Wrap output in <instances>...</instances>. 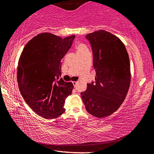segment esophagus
<instances>
[{
  "mask_svg": "<svg viewBox=\"0 0 154 154\" xmlns=\"http://www.w3.org/2000/svg\"><path fill=\"white\" fill-rule=\"evenodd\" d=\"M72 84H73L74 87H75V88H77V85L78 82H72Z\"/></svg>",
  "mask_w": 154,
  "mask_h": 154,
  "instance_id": "esophagus-1",
  "label": "esophagus"
}]
</instances>
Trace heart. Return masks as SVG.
Returning <instances> with one entry per match:
<instances>
[{
    "label": "heart",
    "mask_w": 154,
    "mask_h": 154,
    "mask_svg": "<svg viewBox=\"0 0 154 154\" xmlns=\"http://www.w3.org/2000/svg\"><path fill=\"white\" fill-rule=\"evenodd\" d=\"M76 49H77L78 55L83 53H86V52H89L87 45H85V43H82V42H79L77 44Z\"/></svg>",
    "instance_id": "b5f03b06"
}]
</instances>
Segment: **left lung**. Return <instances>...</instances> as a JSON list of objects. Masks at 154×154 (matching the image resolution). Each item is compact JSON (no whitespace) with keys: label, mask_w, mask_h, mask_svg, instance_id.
<instances>
[{"label":"left lung","mask_w":154,"mask_h":154,"mask_svg":"<svg viewBox=\"0 0 154 154\" xmlns=\"http://www.w3.org/2000/svg\"><path fill=\"white\" fill-rule=\"evenodd\" d=\"M85 38L92 46L96 82L88 83L81 94L88 113L101 118L118 110L126 98L131 80L129 56L123 42L107 31H95Z\"/></svg>","instance_id":"left-lung-1"}]
</instances>
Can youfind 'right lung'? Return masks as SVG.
I'll return each mask as SVG.
<instances>
[{
  "mask_svg": "<svg viewBox=\"0 0 154 154\" xmlns=\"http://www.w3.org/2000/svg\"><path fill=\"white\" fill-rule=\"evenodd\" d=\"M75 35L64 38L49 32L35 36L25 45L17 66V82L25 102L38 116L54 119L64 113L73 84L59 79L61 60Z\"/></svg>",
  "mask_w": 154,
  "mask_h": 154,
  "instance_id": "right-lung-1",
  "label": "right lung"
}]
</instances>
